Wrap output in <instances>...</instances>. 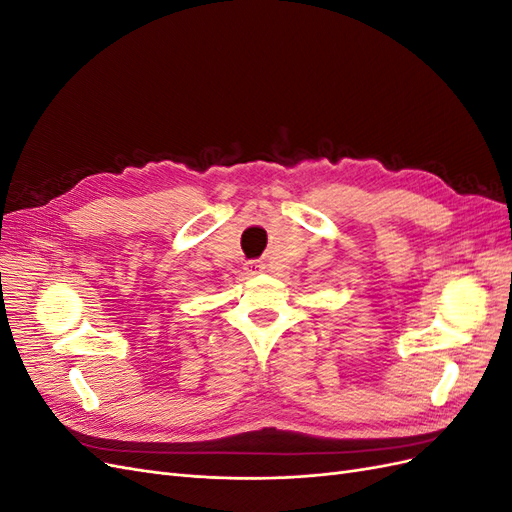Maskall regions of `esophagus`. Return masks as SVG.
<instances>
[{
  "label": "esophagus",
  "mask_w": 512,
  "mask_h": 512,
  "mask_svg": "<svg viewBox=\"0 0 512 512\" xmlns=\"http://www.w3.org/2000/svg\"><path fill=\"white\" fill-rule=\"evenodd\" d=\"M245 269L250 271V273H258V271L262 269V265H260L258 260H252V262H247V267H245Z\"/></svg>",
  "instance_id": "obj_1"
}]
</instances>
